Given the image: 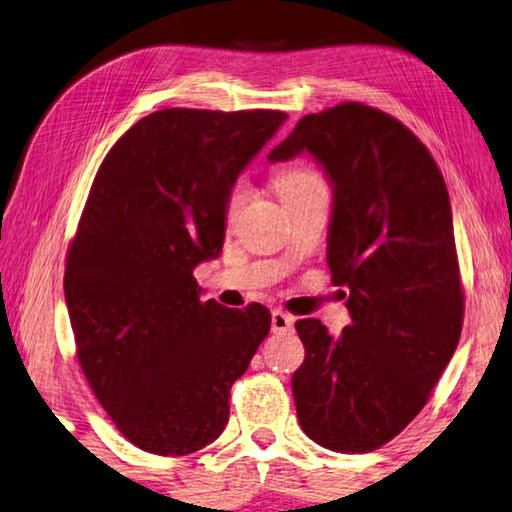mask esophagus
<instances>
[{
	"label": "esophagus",
	"mask_w": 512,
	"mask_h": 512,
	"mask_svg": "<svg viewBox=\"0 0 512 512\" xmlns=\"http://www.w3.org/2000/svg\"><path fill=\"white\" fill-rule=\"evenodd\" d=\"M271 327H273L275 334L291 332V329H293V316L284 314V311H280V309H275L273 314H271Z\"/></svg>",
	"instance_id": "obj_1"
}]
</instances>
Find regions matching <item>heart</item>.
Listing matches in <instances>:
<instances>
[{
	"label": "heart",
	"mask_w": 512,
	"mask_h": 512,
	"mask_svg": "<svg viewBox=\"0 0 512 512\" xmlns=\"http://www.w3.org/2000/svg\"><path fill=\"white\" fill-rule=\"evenodd\" d=\"M318 180L320 178L311 169L293 167V169H284V171L277 173L275 187H277V192H280V196L284 198V196L296 194V192H300V189L318 183ZM244 201H246V187H244V183H239V185L232 187V192L228 196V205H225V214H228V219H232V216L239 212V207Z\"/></svg>",
	"instance_id": "1"
}]
</instances>
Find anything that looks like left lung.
<instances>
[{
	"instance_id": "obj_1",
	"label": "left lung",
	"mask_w": 512,
	"mask_h": 512,
	"mask_svg": "<svg viewBox=\"0 0 512 512\" xmlns=\"http://www.w3.org/2000/svg\"><path fill=\"white\" fill-rule=\"evenodd\" d=\"M314 155L334 192L327 264L352 323H296L305 361L291 388L302 431L343 454L372 452L427 404L461 339L463 289L449 194L402 121L357 101L305 115L268 153Z\"/></svg>"
}]
</instances>
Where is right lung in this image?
<instances>
[{"instance_id": "right-lung-1", "label": "right lung", "mask_w": 512, "mask_h": 512, "mask_svg": "<svg viewBox=\"0 0 512 512\" xmlns=\"http://www.w3.org/2000/svg\"><path fill=\"white\" fill-rule=\"evenodd\" d=\"M280 110L151 112L94 176L67 250L65 300L94 395L135 447L198 452L230 418V388L271 329V311L201 300L194 268L219 257L239 173Z\"/></svg>"}]
</instances>
